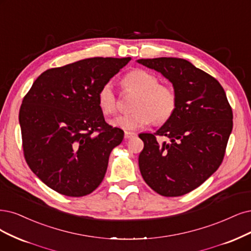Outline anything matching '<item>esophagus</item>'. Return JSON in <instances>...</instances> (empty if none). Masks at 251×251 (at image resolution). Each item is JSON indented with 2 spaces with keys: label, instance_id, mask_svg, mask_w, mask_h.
<instances>
[{
  "label": "esophagus",
  "instance_id": "1",
  "mask_svg": "<svg viewBox=\"0 0 251 251\" xmlns=\"http://www.w3.org/2000/svg\"><path fill=\"white\" fill-rule=\"evenodd\" d=\"M134 136H136V133L131 132V131H125V134H124L125 140H129V138H132Z\"/></svg>",
  "mask_w": 251,
  "mask_h": 251
}]
</instances>
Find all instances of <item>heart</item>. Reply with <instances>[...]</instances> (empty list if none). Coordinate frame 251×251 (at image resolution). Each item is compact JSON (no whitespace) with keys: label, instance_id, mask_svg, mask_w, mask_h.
<instances>
[{"label":"heart","instance_id":"1","mask_svg":"<svg viewBox=\"0 0 251 251\" xmlns=\"http://www.w3.org/2000/svg\"><path fill=\"white\" fill-rule=\"evenodd\" d=\"M125 90L137 92L130 114L118 116L110 124L124 130H135L152 123H164L169 121L178 106V96L174 89L159 85V79L153 73L144 69H134L124 76ZM98 105L105 116L114 115L117 108V96L109 82L102 86L97 95Z\"/></svg>","mask_w":251,"mask_h":251}]
</instances>
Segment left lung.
Listing matches in <instances>:
<instances>
[{"instance_id": "obj_1", "label": "left lung", "mask_w": 251, "mask_h": 251, "mask_svg": "<svg viewBox=\"0 0 251 251\" xmlns=\"http://www.w3.org/2000/svg\"><path fill=\"white\" fill-rule=\"evenodd\" d=\"M174 86L178 106L155 133H141L138 165L145 182L163 197H180L199 187L224 160L233 129V111L217 79L184 59H141ZM165 136L169 143L156 141Z\"/></svg>"}]
</instances>
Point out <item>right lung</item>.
<instances>
[{
	"instance_id": "1",
	"label": "right lung",
	"mask_w": 251,
	"mask_h": 251,
	"mask_svg": "<svg viewBox=\"0 0 251 251\" xmlns=\"http://www.w3.org/2000/svg\"><path fill=\"white\" fill-rule=\"evenodd\" d=\"M130 58H90L41 73L20 109L24 155L45 185L67 197L94 191L108 157L123 141L108 125L97 95Z\"/></svg>"
}]
</instances>
